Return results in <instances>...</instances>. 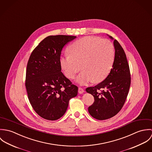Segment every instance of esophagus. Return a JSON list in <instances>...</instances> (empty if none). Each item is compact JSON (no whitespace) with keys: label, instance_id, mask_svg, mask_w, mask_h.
<instances>
[{"label":"esophagus","instance_id":"1","mask_svg":"<svg viewBox=\"0 0 152 152\" xmlns=\"http://www.w3.org/2000/svg\"><path fill=\"white\" fill-rule=\"evenodd\" d=\"M84 92H85V91H84V89L83 88H81V87H79L78 88V92L80 94H83Z\"/></svg>","mask_w":152,"mask_h":152}]
</instances>
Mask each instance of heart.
Returning a JSON list of instances; mask_svg holds the SVG:
<instances>
[{
    "instance_id": "b5f03b06",
    "label": "heart",
    "mask_w": 152,
    "mask_h": 152,
    "mask_svg": "<svg viewBox=\"0 0 152 152\" xmlns=\"http://www.w3.org/2000/svg\"><path fill=\"white\" fill-rule=\"evenodd\" d=\"M68 53L60 58L61 67L69 79H73L81 68L83 71L76 79L81 85L92 81L95 83L102 81L108 75L115 58L113 44L95 36L77 40L69 46Z\"/></svg>"
}]
</instances>
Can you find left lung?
Masks as SVG:
<instances>
[{"label":"left lung","mask_w":152,"mask_h":152,"mask_svg":"<svg viewBox=\"0 0 152 152\" xmlns=\"http://www.w3.org/2000/svg\"><path fill=\"white\" fill-rule=\"evenodd\" d=\"M109 38L113 40L112 37ZM112 68L107 77L95 87L86 89L94 97V104L88 107L89 114L98 120H105L116 115L122 108L130 86V69L125 53L116 40Z\"/></svg>","instance_id":"1"}]
</instances>
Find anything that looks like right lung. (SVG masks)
Segmentation results:
<instances>
[{"label": "right lung", "instance_id": "right-lung-1", "mask_svg": "<svg viewBox=\"0 0 152 152\" xmlns=\"http://www.w3.org/2000/svg\"><path fill=\"white\" fill-rule=\"evenodd\" d=\"M76 36L57 35L45 38L28 59L25 86L30 103L42 118L55 121L62 117L69 101L78 94V87L63 74L61 51Z\"/></svg>", "mask_w": 152, "mask_h": 152}]
</instances>
